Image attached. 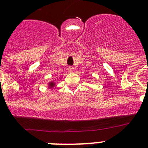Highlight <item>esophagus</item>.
Returning <instances> with one entry per match:
<instances>
[{
	"instance_id": "esophagus-1",
	"label": "esophagus",
	"mask_w": 148,
	"mask_h": 148,
	"mask_svg": "<svg viewBox=\"0 0 148 148\" xmlns=\"http://www.w3.org/2000/svg\"><path fill=\"white\" fill-rule=\"evenodd\" d=\"M67 70H68V71L69 72H72L73 71H74V68H73L72 67H69L68 68H67Z\"/></svg>"
}]
</instances>
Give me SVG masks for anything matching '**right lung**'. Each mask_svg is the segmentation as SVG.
<instances>
[{
    "mask_svg": "<svg viewBox=\"0 0 148 148\" xmlns=\"http://www.w3.org/2000/svg\"><path fill=\"white\" fill-rule=\"evenodd\" d=\"M53 85H54V84L53 83H52V82H51V83H50V86H51V87H53Z\"/></svg>",
    "mask_w": 148,
    "mask_h": 148,
    "instance_id": "add662e5",
    "label": "right lung"
}]
</instances>
